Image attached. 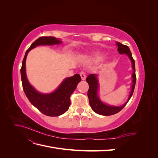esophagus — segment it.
<instances>
[{"mask_svg":"<svg viewBox=\"0 0 158 158\" xmlns=\"http://www.w3.org/2000/svg\"><path fill=\"white\" fill-rule=\"evenodd\" d=\"M80 75L81 78H82V80H84L85 79V76H86V75H85L84 72H83V71H82V72H80Z\"/></svg>","mask_w":158,"mask_h":158,"instance_id":"1","label":"esophagus"}]
</instances>
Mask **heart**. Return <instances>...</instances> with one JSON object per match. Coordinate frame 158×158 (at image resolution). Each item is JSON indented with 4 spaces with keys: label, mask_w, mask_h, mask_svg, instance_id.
<instances>
[{
    "label": "heart",
    "mask_w": 158,
    "mask_h": 158,
    "mask_svg": "<svg viewBox=\"0 0 158 158\" xmlns=\"http://www.w3.org/2000/svg\"><path fill=\"white\" fill-rule=\"evenodd\" d=\"M94 58L95 59L100 60V59H102L103 57V54L102 53V52H95V53L94 55Z\"/></svg>",
    "instance_id": "1"
}]
</instances>
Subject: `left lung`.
<instances>
[{
  "mask_svg": "<svg viewBox=\"0 0 158 158\" xmlns=\"http://www.w3.org/2000/svg\"><path fill=\"white\" fill-rule=\"evenodd\" d=\"M116 45L118 47L117 51H118L119 54L123 55L125 54L127 55V56L130 59L132 63V69L133 70V73L132 75V84L131 85V93L129 94L128 98L127 101L124 103L123 106H110V105H107L106 103L103 102L101 99H100L98 92H99V82L98 79V75L96 74H89L87 78H86V82L89 84V89L88 92V96L89 99V106L92 107L93 111L99 114H101V115L104 116H109V115H112V114H116L118 112L123 109L125 107L129 99H131L132 97L134 89H135V84H136V74H135V60L133 59L132 53L130 51L129 47L127 45H123L121 43L116 42Z\"/></svg>",
  "mask_w": 158,
  "mask_h": 158,
  "instance_id": "left-lung-1",
  "label": "left lung"
}]
</instances>
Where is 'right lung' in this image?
<instances>
[{
  "mask_svg": "<svg viewBox=\"0 0 158 158\" xmlns=\"http://www.w3.org/2000/svg\"><path fill=\"white\" fill-rule=\"evenodd\" d=\"M60 39L54 37H41L35 40L28 49L22 61L21 79L23 89L30 103L45 115L57 117L64 113L70 105V97L81 81L80 74L65 78L54 92L43 94L37 91L30 84L26 72V61L29 51L40 45H53L62 44Z\"/></svg>",
  "mask_w": 158,
  "mask_h": 158,
  "instance_id": "obj_1",
  "label": "right lung"
}]
</instances>
